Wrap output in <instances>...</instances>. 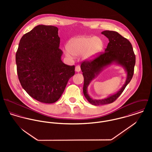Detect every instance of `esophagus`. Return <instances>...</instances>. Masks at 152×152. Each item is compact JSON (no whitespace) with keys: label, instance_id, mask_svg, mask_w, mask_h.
Returning a JSON list of instances; mask_svg holds the SVG:
<instances>
[{"label":"esophagus","instance_id":"1","mask_svg":"<svg viewBox=\"0 0 152 152\" xmlns=\"http://www.w3.org/2000/svg\"><path fill=\"white\" fill-rule=\"evenodd\" d=\"M75 71H76V72H79L80 71V70H81V68H80V65H77V66H75Z\"/></svg>","mask_w":152,"mask_h":152}]
</instances>
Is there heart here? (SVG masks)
<instances>
[{
	"label": "heart",
	"instance_id": "obj_1",
	"mask_svg": "<svg viewBox=\"0 0 152 152\" xmlns=\"http://www.w3.org/2000/svg\"><path fill=\"white\" fill-rule=\"evenodd\" d=\"M103 46L102 40L98 37L77 36L71 39L66 43L65 54L68 57L81 56L84 60H90L101 52Z\"/></svg>",
	"mask_w": 152,
	"mask_h": 152
}]
</instances>
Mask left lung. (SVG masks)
Listing matches in <instances>:
<instances>
[{"mask_svg": "<svg viewBox=\"0 0 152 152\" xmlns=\"http://www.w3.org/2000/svg\"><path fill=\"white\" fill-rule=\"evenodd\" d=\"M109 39L105 52L91 61H84L81 69L84 78L83 92L88 101L94 105H105L114 102L123 92L132 78L136 57L130 42L118 32L105 30L101 33ZM112 64L122 66L127 72V79L122 88L115 94L102 100H95L88 94L87 87L90 83L109 65Z\"/></svg>", "mask_w": 152, "mask_h": 152, "instance_id": "obj_1", "label": "left lung"}]
</instances>
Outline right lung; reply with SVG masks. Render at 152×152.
Returning a JSON list of instances; mask_svg holds the SVG:
<instances>
[{
  "mask_svg": "<svg viewBox=\"0 0 152 152\" xmlns=\"http://www.w3.org/2000/svg\"><path fill=\"white\" fill-rule=\"evenodd\" d=\"M58 29L40 24L23 36L16 54L19 80L23 88L33 98L45 103L57 101L75 66L61 61Z\"/></svg>",
  "mask_w": 152,
  "mask_h": 152,
  "instance_id": "right-lung-1",
  "label": "right lung"
}]
</instances>
